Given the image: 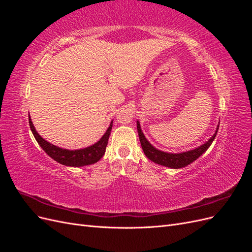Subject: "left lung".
I'll return each mask as SVG.
<instances>
[{"mask_svg":"<svg viewBox=\"0 0 252 252\" xmlns=\"http://www.w3.org/2000/svg\"><path fill=\"white\" fill-rule=\"evenodd\" d=\"M136 128H138V133H139L142 149L144 151L145 156H146L150 159V161L155 162L156 164H158V165L169 167V168L179 169V168H183V167H185L189 164H191L192 162H194L196 158H199L204 154V152L209 148L213 140L216 139L218 130H219V125H218V128H217L215 134H213L205 144L201 145L200 147L194 148L192 150L181 152V154H169V152H165V151H161V150L157 149L156 147L152 146L146 138H145L139 121L136 122Z\"/></svg>","mask_w":252,"mask_h":252,"instance_id":"obj_1","label":"left lung"}]
</instances>
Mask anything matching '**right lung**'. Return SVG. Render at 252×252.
I'll use <instances>...</instances> for the list:
<instances>
[{"label":"right lung","mask_w":252,"mask_h":252,"mask_svg":"<svg viewBox=\"0 0 252 252\" xmlns=\"http://www.w3.org/2000/svg\"><path fill=\"white\" fill-rule=\"evenodd\" d=\"M29 126L32 129V134L36 142L39 143L40 146L43 148V150L46 152V154L57 161L58 163L65 165V166H70V167H82V166H87L94 164L97 161L103 158L105 155L106 146L108 144V139L111 132L112 128V121L108 127L107 130L104 133V135L97 141L95 144L91 145L89 147L83 148V149H77V150H68L64 148H60L56 145L50 144L46 140H44L42 136L36 132L35 128L32 124V119L29 116Z\"/></svg>","instance_id":"right-lung-1"}]
</instances>
